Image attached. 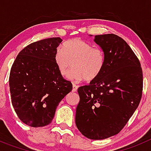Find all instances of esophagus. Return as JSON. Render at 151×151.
Returning <instances> with one entry per match:
<instances>
[{
    "label": "esophagus",
    "mask_w": 151,
    "mask_h": 151,
    "mask_svg": "<svg viewBox=\"0 0 151 151\" xmlns=\"http://www.w3.org/2000/svg\"><path fill=\"white\" fill-rule=\"evenodd\" d=\"M78 89V86L76 85H75V84H73V91L76 92Z\"/></svg>",
    "instance_id": "1"
}]
</instances>
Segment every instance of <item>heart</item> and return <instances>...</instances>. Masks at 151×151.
Segmentation results:
<instances>
[{
    "label": "heart",
    "instance_id": "1",
    "mask_svg": "<svg viewBox=\"0 0 151 151\" xmlns=\"http://www.w3.org/2000/svg\"><path fill=\"white\" fill-rule=\"evenodd\" d=\"M54 63L62 76H66L72 63L73 69L68 79L78 82L85 79L92 81L99 76L105 65V54L101 48L80 38L66 41L62 49H57L54 54Z\"/></svg>",
    "mask_w": 151,
    "mask_h": 151
}]
</instances>
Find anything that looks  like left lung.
<instances>
[{
  "label": "left lung",
  "instance_id": "8db88e82",
  "mask_svg": "<svg viewBox=\"0 0 151 151\" xmlns=\"http://www.w3.org/2000/svg\"><path fill=\"white\" fill-rule=\"evenodd\" d=\"M94 41L104 52L105 65L97 78L78 88L76 125L86 138L101 140L118 134L133 115L141 98L143 74L122 38L100 35Z\"/></svg>",
  "mask_w": 151,
  "mask_h": 151
}]
</instances>
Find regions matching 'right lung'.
Returning <instances> with one entry per match:
<instances>
[{
  "label": "right lung",
  "mask_w": 151,
  "mask_h": 151,
  "mask_svg": "<svg viewBox=\"0 0 151 151\" xmlns=\"http://www.w3.org/2000/svg\"><path fill=\"white\" fill-rule=\"evenodd\" d=\"M62 41L60 38H50L30 44L19 53L11 67L12 105L19 119L32 127L50 124L60 102L73 89L54 63Z\"/></svg>",
  "instance_id": "obj_1"
}]
</instances>
